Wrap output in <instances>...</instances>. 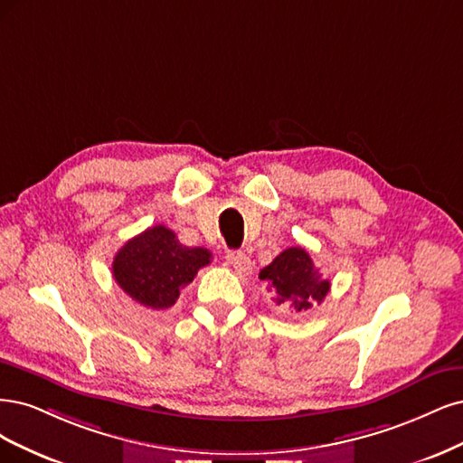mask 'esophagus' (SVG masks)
I'll use <instances>...</instances> for the list:
<instances>
[{
    "mask_svg": "<svg viewBox=\"0 0 463 463\" xmlns=\"http://www.w3.org/2000/svg\"><path fill=\"white\" fill-rule=\"evenodd\" d=\"M227 263L238 275H248L251 271V261L242 251H236V250L227 251Z\"/></svg>",
    "mask_w": 463,
    "mask_h": 463,
    "instance_id": "34e87169",
    "label": "esophagus"
}]
</instances>
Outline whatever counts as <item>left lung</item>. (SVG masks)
<instances>
[{"instance_id": "8db88e82", "label": "left lung", "mask_w": 463, "mask_h": 463, "mask_svg": "<svg viewBox=\"0 0 463 463\" xmlns=\"http://www.w3.org/2000/svg\"><path fill=\"white\" fill-rule=\"evenodd\" d=\"M260 279L273 287L279 306L290 304L296 311L321 304L331 290V282L321 277L309 253L300 246L279 253L269 265L263 267Z\"/></svg>"}]
</instances>
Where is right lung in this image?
<instances>
[{
    "instance_id": "1",
    "label": "right lung",
    "mask_w": 463,
    "mask_h": 463,
    "mask_svg": "<svg viewBox=\"0 0 463 463\" xmlns=\"http://www.w3.org/2000/svg\"><path fill=\"white\" fill-rule=\"evenodd\" d=\"M212 263V251L188 248L176 234L156 225L146 229L115 253L113 279L134 302L152 309L171 307L181 288L194 280L202 267Z\"/></svg>"
}]
</instances>
